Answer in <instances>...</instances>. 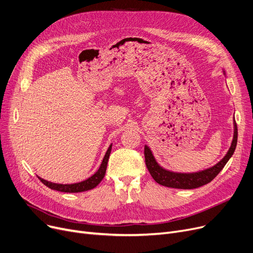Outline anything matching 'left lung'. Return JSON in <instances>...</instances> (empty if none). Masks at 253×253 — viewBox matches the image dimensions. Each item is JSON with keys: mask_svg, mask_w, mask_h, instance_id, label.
Masks as SVG:
<instances>
[{"mask_svg": "<svg viewBox=\"0 0 253 253\" xmlns=\"http://www.w3.org/2000/svg\"><path fill=\"white\" fill-rule=\"evenodd\" d=\"M237 140L238 128L236 120L234 119V138L231 144V147L224 155V158L213 167L195 173H177L166 170L155 161L150 148L147 145H145V148H144V155H145L146 167L152 178L161 185L180 189L197 188L211 182L223 169L225 164L232 158V155L235 152L237 146Z\"/></svg>", "mask_w": 253, "mask_h": 253, "instance_id": "left-lung-1", "label": "left lung"}]
</instances>
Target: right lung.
<instances>
[{
  "label": "right lung",
  "instance_id": "right-lung-1",
  "mask_svg": "<svg viewBox=\"0 0 253 253\" xmlns=\"http://www.w3.org/2000/svg\"><path fill=\"white\" fill-rule=\"evenodd\" d=\"M111 148H112V144L108 148L103 162L99 168V170L95 172L92 176H90L89 178H87L84 181L78 182V183H73V184H59V183H53V182H49L47 180H44L43 178L39 177L38 178L41 180V182L43 184H45L47 187H49L53 190H57V191H62V192H81V191H86L89 189L94 188L97 186L105 176L106 174V169H107V164H108V160H109V156L111 153Z\"/></svg>",
  "mask_w": 253,
  "mask_h": 253
}]
</instances>
